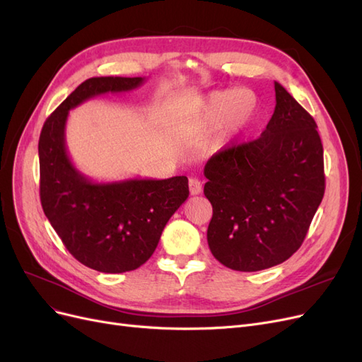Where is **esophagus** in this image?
<instances>
[{"instance_id": "esophagus-1", "label": "esophagus", "mask_w": 362, "mask_h": 362, "mask_svg": "<svg viewBox=\"0 0 362 362\" xmlns=\"http://www.w3.org/2000/svg\"><path fill=\"white\" fill-rule=\"evenodd\" d=\"M189 190H190V194H193V196L199 194L202 192V182L198 178H190L189 180Z\"/></svg>"}]
</instances>
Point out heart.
<instances>
[{
	"label": "heart",
	"instance_id": "b5f03b06",
	"mask_svg": "<svg viewBox=\"0 0 362 362\" xmlns=\"http://www.w3.org/2000/svg\"><path fill=\"white\" fill-rule=\"evenodd\" d=\"M258 115V98L246 89H228L208 95L189 115L187 124L194 131H206L222 125L216 139L222 148L243 136Z\"/></svg>",
	"mask_w": 362,
	"mask_h": 362
}]
</instances>
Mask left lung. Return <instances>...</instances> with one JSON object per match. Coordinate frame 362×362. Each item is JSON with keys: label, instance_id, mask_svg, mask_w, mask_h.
Returning a JSON list of instances; mask_svg holds the SVG:
<instances>
[{"label": "left lung", "instance_id": "obj_1", "mask_svg": "<svg viewBox=\"0 0 362 362\" xmlns=\"http://www.w3.org/2000/svg\"><path fill=\"white\" fill-rule=\"evenodd\" d=\"M275 95V112L261 136L216 152L204 169V194L213 205L208 246L218 262L238 272L288 259L325 194L315 120L276 81Z\"/></svg>", "mask_w": 362, "mask_h": 362}]
</instances>
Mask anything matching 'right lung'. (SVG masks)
Masks as SVG:
<instances>
[{
  "mask_svg": "<svg viewBox=\"0 0 362 362\" xmlns=\"http://www.w3.org/2000/svg\"><path fill=\"white\" fill-rule=\"evenodd\" d=\"M144 81L141 76L86 80L45 120L39 139L43 213L74 258L103 273L145 264L169 218L189 198L187 177L93 182L68 156L69 110L95 96L134 90Z\"/></svg>",
  "mask_w": 362,
  "mask_h": 362,
  "instance_id": "right-lung-1",
  "label": "right lung"
}]
</instances>
